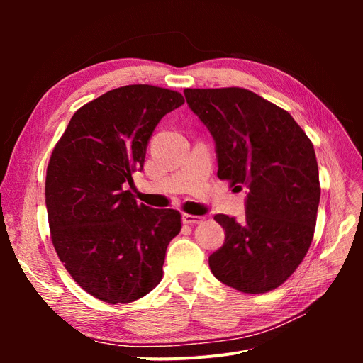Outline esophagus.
<instances>
[{"label":"esophagus","instance_id":"obj_1","mask_svg":"<svg viewBox=\"0 0 363 363\" xmlns=\"http://www.w3.org/2000/svg\"><path fill=\"white\" fill-rule=\"evenodd\" d=\"M183 223L184 224H201L204 221V216H199V215H189V213H184L182 216Z\"/></svg>","mask_w":363,"mask_h":363}]
</instances>
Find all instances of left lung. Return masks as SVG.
Instances as JSON below:
<instances>
[{
    "label": "left lung",
    "mask_w": 363,
    "mask_h": 363,
    "mask_svg": "<svg viewBox=\"0 0 363 363\" xmlns=\"http://www.w3.org/2000/svg\"><path fill=\"white\" fill-rule=\"evenodd\" d=\"M184 96L215 140L218 177L248 189L242 221L215 215L225 240L208 267L240 292L276 289L313 239L321 189L312 142L286 111L242 87L184 89Z\"/></svg>",
    "instance_id": "8db88e82"
}]
</instances>
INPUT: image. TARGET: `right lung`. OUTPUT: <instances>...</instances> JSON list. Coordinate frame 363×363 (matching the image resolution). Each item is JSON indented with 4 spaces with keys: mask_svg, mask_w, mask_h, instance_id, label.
Segmentation results:
<instances>
[{
    "mask_svg": "<svg viewBox=\"0 0 363 363\" xmlns=\"http://www.w3.org/2000/svg\"><path fill=\"white\" fill-rule=\"evenodd\" d=\"M183 103L182 94L157 86L118 87L80 107L52 150L45 180L52 245L98 300L131 303L162 280L182 216L139 204L125 186L144 168L159 121Z\"/></svg>",
    "mask_w": 363,
    "mask_h": 363,
    "instance_id": "right-lung-1",
    "label": "right lung"
}]
</instances>
